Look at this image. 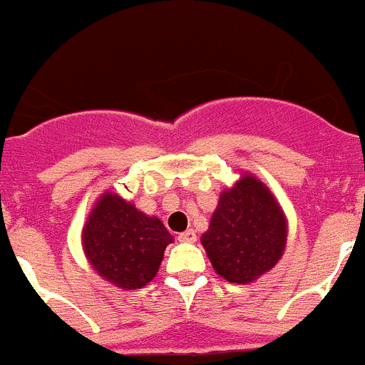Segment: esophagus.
<instances>
[{
  "label": "esophagus",
  "instance_id": "obj_1",
  "mask_svg": "<svg viewBox=\"0 0 365 365\" xmlns=\"http://www.w3.org/2000/svg\"><path fill=\"white\" fill-rule=\"evenodd\" d=\"M195 240H197V234H195V230H186L182 232V234H179V241H182V243H195Z\"/></svg>",
  "mask_w": 365,
  "mask_h": 365
}]
</instances>
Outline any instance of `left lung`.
<instances>
[{
	"label": "left lung",
	"mask_w": 365,
	"mask_h": 365,
	"mask_svg": "<svg viewBox=\"0 0 365 365\" xmlns=\"http://www.w3.org/2000/svg\"><path fill=\"white\" fill-rule=\"evenodd\" d=\"M287 215L269 186L243 172L222 190L201 245L222 279L248 285L272 270L287 247Z\"/></svg>",
	"instance_id": "1"
}]
</instances>
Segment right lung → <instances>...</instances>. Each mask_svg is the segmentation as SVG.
I'll list each match as a JSON object with an SVG mask.
<instances>
[{"label":"right lung","mask_w":365,"mask_h":365,"mask_svg":"<svg viewBox=\"0 0 365 365\" xmlns=\"http://www.w3.org/2000/svg\"><path fill=\"white\" fill-rule=\"evenodd\" d=\"M173 243L159 217L146 215L115 192H104L82 228V248L100 278L124 291L143 289L157 276Z\"/></svg>","instance_id":"right-lung-1"}]
</instances>
